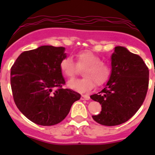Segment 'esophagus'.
<instances>
[{"label":"esophagus","instance_id":"1","mask_svg":"<svg viewBox=\"0 0 155 155\" xmlns=\"http://www.w3.org/2000/svg\"><path fill=\"white\" fill-rule=\"evenodd\" d=\"M90 99V97L87 94H82L81 96V100H89Z\"/></svg>","mask_w":155,"mask_h":155}]
</instances>
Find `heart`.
<instances>
[{"mask_svg":"<svg viewBox=\"0 0 155 155\" xmlns=\"http://www.w3.org/2000/svg\"><path fill=\"white\" fill-rule=\"evenodd\" d=\"M76 63L70 56L64 58L60 62L61 73L68 79H73L79 73V69H83L85 77L73 79L68 82V86L78 92L90 91L96 84L97 86L104 85L111 76V68L103 62L101 57L90 51H82L76 55Z\"/></svg>","mask_w":155,"mask_h":155,"instance_id":"1","label":"heart"}]
</instances>
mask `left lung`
I'll return each mask as SVG.
<instances>
[{
	"label": "left lung",
	"mask_w": 155,
	"mask_h": 155,
	"mask_svg": "<svg viewBox=\"0 0 155 155\" xmlns=\"http://www.w3.org/2000/svg\"><path fill=\"white\" fill-rule=\"evenodd\" d=\"M149 70L138 54L116 46L112 55V73L106 87L90 97L102 107L93 115L96 122L115 126L132 118L143 105L148 87Z\"/></svg>",
	"instance_id": "1"
}]
</instances>
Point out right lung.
<instances>
[{
    "instance_id": "obj_1",
    "label": "right lung",
    "mask_w": 155,
    "mask_h": 155,
    "mask_svg": "<svg viewBox=\"0 0 155 155\" xmlns=\"http://www.w3.org/2000/svg\"><path fill=\"white\" fill-rule=\"evenodd\" d=\"M64 47L42 46L23 51L11 68L12 97L20 112L39 125L51 126L63 121L81 95L63 88L65 81L60 62Z\"/></svg>"
}]
</instances>
